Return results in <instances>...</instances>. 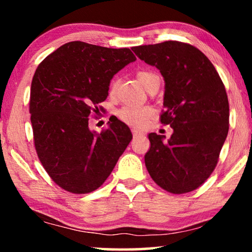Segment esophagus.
<instances>
[{"instance_id": "34e87169", "label": "esophagus", "mask_w": 252, "mask_h": 252, "mask_svg": "<svg viewBox=\"0 0 252 252\" xmlns=\"http://www.w3.org/2000/svg\"><path fill=\"white\" fill-rule=\"evenodd\" d=\"M132 133H133V136L134 137H142V136H144V133L143 132H140V130H137V129H133Z\"/></svg>"}]
</instances>
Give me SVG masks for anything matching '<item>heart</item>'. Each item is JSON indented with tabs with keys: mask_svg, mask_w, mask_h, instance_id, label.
Returning <instances> with one entry per match:
<instances>
[{
	"mask_svg": "<svg viewBox=\"0 0 252 252\" xmlns=\"http://www.w3.org/2000/svg\"><path fill=\"white\" fill-rule=\"evenodd\" d=\"M136 79L139 81V84L148 91V88L155 81L158 80L159 77L153 71L141 70L136 73ZM116 88L117 81H112L111 86H110V93L113 94ZM153 113L154 111L150 106H124V108H122L118 111V116L123 122H125L130 126L142 127L146 125L150 117L153 116Z\"/></svg>",
	"mask_w": 252,
	"mask_h": 252,
	"instance_id": "1",
	"label": "heart"
}]
</instances>
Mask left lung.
I'll return each mask as SVG.
<instances>
[{
	"label": "left lung",
	"mask_w": 252,
	"mask_h": 252,
	"mask_svg": "<svg viewBox=\"0 0 252 252\" xmlns=\"http://www.w3.org/2000/svg\"><path fill=\"white\" fill-rule=\"evenodd\" d=\"M132 50L163 75L165 109L160 123L173 128L167 141L164 135L149 134L147 170L168 192L195 190L215 170L228 134L225 86L209 58L188 43L165 41Z\"/></svg>",
	"instance_id": "obj_1"
}]
</instances>
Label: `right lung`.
<instances>
[{"label":"right lung","instance_id":"obj_1","mask_svg":"<svg viewBox=\"0 0 252 252\" xmlns=\"http://www.w3.org/2000/svg\"><path fill=\"white\" fill-rule=\"evenodd\" d=\"M135 60L128 48L72 41L37 66L30 99L34 146L44 170L64 190L87 194L101 187L132 140L119 119L96 133L88 117L99 112L113 75Z\"/></svg>","mask_w":252,"mask_h":252}]
</instances>
